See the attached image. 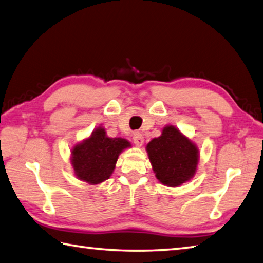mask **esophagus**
Returning a JSON list of instances; mask_svg holds the SVG:
<instances>
[{
  "label": "esophagus",
  "instance_id": "esophagus-1",
  "mask_svg": "<svg viewBox=\"0 0 263 263\" xmlns=\"http://www.w3.org/2000/svg\"><path fill=\"white\" fill-rule=\"evenodd\" d=\"M133 141H134V143H135V145L141 146L143 144V142H144V137H143L141 133L135 132L133 134Z\"/></svg>",
  "mask_w": 263,
  "mask_h": 263
}]
</instances>
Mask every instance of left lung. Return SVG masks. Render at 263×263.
<instances>
[{
	"instance_id": "left-lung-1",
	"label": "left lung",
	"mask_w": 263,
	"mask_h": 263,
	"mask_svg": "<svg viewBox=\"0 0 263 263\" xmlns=\"http://www.w3.org/2000/svg\"><path fill=\"white\" fill-rule=\"evenodd\" d=\"M156 177L162 184L178 186L195 175L198 148L174 126L162 129L161 136L146 145Z\"/></svg>"
}]
</instances>
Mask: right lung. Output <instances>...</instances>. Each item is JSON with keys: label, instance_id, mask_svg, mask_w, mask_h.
I'll use <instances>...</instances> for the list:
<instances>
[{"label": "right lung", "instance_id": "add662e5", "mask_svg": "<svg viewBox=\"0 0 263 263\" xmlns=\"http://www.w3.org/2000/svg\"><path fill=\"white\" fill-rule=\"evenodd\" d=\"M130 143L123 138H110L104 128H97L91 136L72 150V165L79 180L98 184L113 173L119 153Z\"/></svg>", "mask_w": 263, "mask_h": 263}]
</instances>
